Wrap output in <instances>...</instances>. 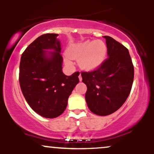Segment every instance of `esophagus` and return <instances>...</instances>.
Returning <instances> with one entry per match:
<instances>
[{
    "label": "esophagus",
    "instance_id": "obj_1",
    "mask_svg": "<svg viewBox=\"0 0 154 154\" xmlns=\"http://www.w3.org/2000/svg\"><path fill=\"white\" fill-rule=\"evenodd\" d=\"M79 81H82V76H81V74H79Z\"/></svg>",
    "mask_w": 154,
    "mask_h": 154
}]
</instances>
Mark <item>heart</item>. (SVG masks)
Masks as SVG:
<instances>
[{
	"instance_id": "heart-1",
	"label": "heart",
	"mask_w": 154,
	"mask_h": 154,
	"mask_svg": "<svg viewBox=\"0 0 154 154\" xmlns=\"http://www.w3.org/2000/svg\"><path fill=\"white\" fill-rule=\"evenodd\" d=\"M67 54L72 59H79L81 68L91 71L100 66L106 59L107 47L102 40H87L71 45L67 50ZM66 61L70 63L67 59Z\"/></svg>"
}]
</instances>
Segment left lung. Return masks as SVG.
<instances>
[{
    "label": "left lung",
    "instance_id": "1",
    "mask_svg": "<svg viewBox=\"0 0 154 154\" xmlns=\"http://www.w3.org/2000/svg\"><path fill=\"white\" fill-rule=\"evenodd\" d=\"M106 39L109 58L99 68L81 73L87 86L85 100L89 109L98 116L117 111L130 95L134 67L128 48L109 36Z\"/></svg>",
    "mask_w": 154,
    "mask_h": 154
}]
</instances>
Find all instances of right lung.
Listing matches in <instances>:
<instances>
[{
    "label": "right lung",
    "instance_id": "right-lung-1",
    "mask_svg": "<svg viewBox=\"0 0 154 154\" xmlns=\"http://www.w3.org/2000/svg\"><path fill=\"white\" fill-rule=\"evenodd\" d=\"M58 34L38 37L23 52L19 84L32 110L45 118H56L66 109L68 98L79 82V72L66 76Z\"/></svg>",
    "mask_w": 154,
    "mask_h": 154
}]
</instances>
